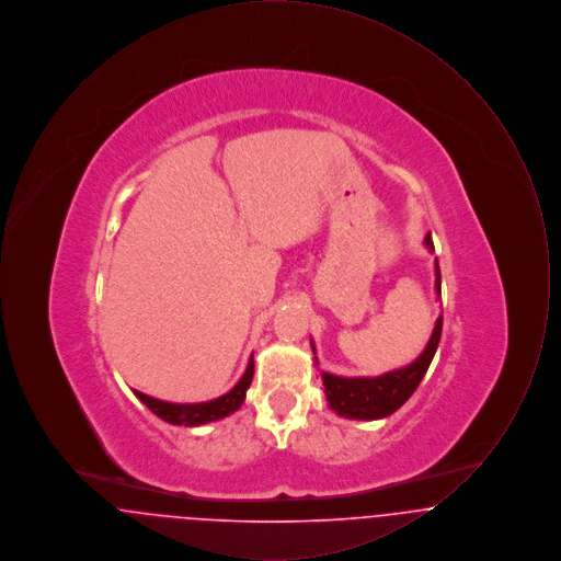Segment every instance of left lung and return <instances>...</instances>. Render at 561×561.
<instances>
[{
    "label": "left lung",
    "instance_id": "8db88e82",
    "mask_svg": "<svg viewBox=\"0 0 561 561\" xmlns=\"http://www.w3.org/2000/svg\"><path fill=\"white\" fill-rule=\"evenodd\" d=\"M425 243L428 250H433L431 236L425 238ZM435 293L437 296L442 294V273H439L437 259H435ZM442 323L444 318L439 316L435 321L427 347L405 368L380 374L374 378H345L334 374H321L330 408L345 419H357V421H376L393 414L398 408L410 400V396L416 391L423 376L427 374L431 359L442 339Z\"/></svg>",
    "mask_w": 561,
    "mask_h": 561
}]
</instances>
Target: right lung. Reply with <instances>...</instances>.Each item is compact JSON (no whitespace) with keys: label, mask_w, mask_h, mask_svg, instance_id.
<instances>
[{"label":"right lung","mask_w":561,"mask_h":561,"mask_svg":"<svg viewBox=\"0 0 561 561\" xmlns=\"http://www.w3.org/2000/svg\"><path fill=\"white\" fill-rule=\"evenodd\" d=\"M252 376H254V357H250L248 362V368L245 373L238 380V385L216 398V400L202 401V403H170V401L156 400V398H149L140 391H134V396L138 400L142 401L156 416H160L161 421L170 423V425H185V427H199V425H206V423H213L218 419H225L229 416L231 412L240 410L241 403L245 400V391L252 382Z\"/></svg>","instance_id":"obj_1"}]
</instances>
